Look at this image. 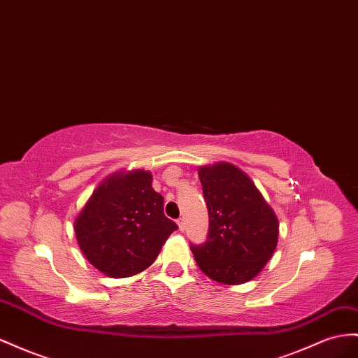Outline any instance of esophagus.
Instances as JSON below:
<instances>
[{"label": "esophagus", "instance_id": "esophagus-1", "mask_svg": "<svg viewBox=\"0 0 358 358\" xmlns=\"http://www.w3.org/2000/svg\"><path fill=\"white\" fill-rule=\"evenodd\" d=\"M178 226H179V230H185V220H183V218H179L178 220Z\"/></svg>", "mask_w": 358, "mask_h": 358}]
</instances>
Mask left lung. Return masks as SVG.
I'll use <instances>...</instances> for the list:
<instances>
[{
  "mask_svg": "<svg viewBox=\"0 0 358 358\" xmlns=\"http://www.w3.org/2000/svg\"><path fill=\"white\" fill-rule=\"evenodd\" d=\"M209 214L205 244L191 245L199 268L224 285L255 278L273 257L278 220L245 173L234 164L199 167Z\"/></svg>",
  "mask_w": 358,
  "mask_h": 358,
  "instance_id": "obj_1",
  "label": "left lung"
}]
</instances>
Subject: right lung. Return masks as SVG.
<instances>
[{
    "instance_id": "1",
    "label": "right lung",
    "mask_w": 358,
    "mask_h": 358,
    "mask_svg": "<svg viewBox=\"0 0 358 358\" xmlns=\"http://www.w3.org/2000/svg\"><path fill=\"white\" fill-rule=\"evenodd\" d=\"M83 255L105 275L131 277L149 268L178 229L164 215V197L144 170L119 171L101 182L75 220Z\"/></svg>"
}]
</instances>
